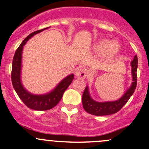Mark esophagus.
<instances>
[{"mask_svg":"<svg viewBox=\"0 0 149 149\" xmlns=\"http://www.w3.org/2000/svg\"><path fill=\"white\" fill-rule=\"evenodd\" d=\"M87 74H88V70H86L85 68H79L76 72V77L81 79H85L86 77Z\"/></svg>","mask_w":149,"mask_h":149,"instance_id":"34e87169","label":"esophagus"}]
</instances>
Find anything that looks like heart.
<instances>
[{
    "label": "heart",
    "instance_id": "b5f03b06",
    "mask_svg": "<svg viewBox=\"0 0 149 149\" xmlns=\"http://www.w3.org/2000/svg\"><path fill=\"white\" fill-rule=\"evenodd\" d=\"M94 49L101 54V59L104 62H109L116 57L120 51V45L115 42L103 39L94 45Z\"/></svg>",
    "mask_w": 149,
    "mask_h": 149
}]
</instances>
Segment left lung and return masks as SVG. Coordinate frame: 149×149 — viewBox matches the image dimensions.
<instances>
[{
	"label": "left lung",
	"mask_w": 149,
	"mask_h": 149,
	"mask_svg": "<svg viewBox=\"0 0 149 149\" xmlns=\"http://www.w3.org/2000/svg\"><path fill=\"white\" fill-rule=\"evenodd\" d=\"M131 65L132 83L130 86L126 90L125 94L118 100L115 101L108 102H97L91 98L89 93V88L86 86L82 96V104L83 107L88 113L97 116L109 115L118 112L120 109L127 103L129 99L134 93L137 85V68L138 58L135 55L133 60L130 63Z\"/></svg>",
	"instance_id": "obj_1"
}]
</instances>
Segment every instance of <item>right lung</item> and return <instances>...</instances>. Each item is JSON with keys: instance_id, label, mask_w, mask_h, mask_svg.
I'll return each instance as SVG.
<instances>
[{"instance_id": "right-lung-1", "label": "right lung", "mask_w": 149, "mask_h": 149, "mask_svg": "<svg viewBox=\"0 0 149 149\" xmlns=\"http://www.w3.org/2000/svg\"><path fill=\"white\" fill-rule=\"evenodd\" d=\"M48 28L49 27L35 31L28 35L16 49L13 58V63H12L11 81L13 88L22 101L29 108L34 109V110H48L56 106L58 103L61 101L63 93L73 81V78H74V75L73 73L68 75L64 78L53 89L46 94H32L27 91L23 86L22 81V52H23L24 46L33 36L42 32Z\"/></svg>"}]
</instances>
